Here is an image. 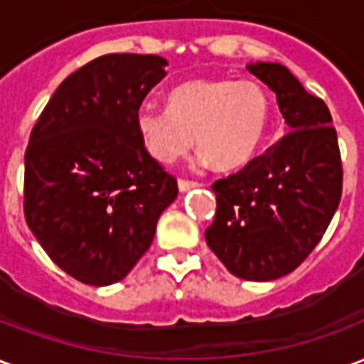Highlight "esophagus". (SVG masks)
Listing matches in <instances>:
<instances>
[{
  "label": "esophagus",
  "instance_id": "esophagus-1",
  "mask_svg": "<svg viewBox=\"0 0 364 364\" xmlns=\"http://www.w3.org/2000/svg\"><path fill=\"white\" fill-rule=\"evenodd\" d=\"M177 187H179V191H189L195 189V187H200V183L189 181V179H179V181H177Z\"/></svg>",
  "mask_w": 364,
  "mask_h": 364
}]
</instances>
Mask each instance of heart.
<instances>
[{"mask_svg":"<svg viewBox=\"0 0 364 364\" xmlns=\"http://www.w3.org/2000/svg\"><path fill=\"white\" fill-rule=\"evenodd\" d=\"M271 119L267 91L253 80L208 77L177 85L167 109L144 107L136 128L151 158L173 164L193 146L222 171L250 164L263 144Z\"/></svg>","mask_w":364,"mask_h":364,"instance_id":"b5f03b06","label":"heart"}]
</instances>
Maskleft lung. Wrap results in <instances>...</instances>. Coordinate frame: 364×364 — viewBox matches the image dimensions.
<instances>
[{"label":"left lung","mask_w":364,"mask_h":364,"mask_svg":"<svg viewBox=\"0 0 364 364\" xmlns=\"http://www.w3.org/2000/svg\"><path fill=\"white\" fill-rule=\"evenodd\" d=\"M247 70L274 91L287 134L214 181L216 214L205 237L232 274L273 281L292 273L326 234L341 200L343 167L328 105L281 64Z\"/></svg>","instance_id":"8db88e82"}]
</instances>
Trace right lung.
I'll return each instance as SVG.
<instances>
[{"instance_id":"right-lung-1","label":"right lung","mask_w":364,"mask_h":364,"mask_svg":"<svg viewBox=\"0 0 364 364\" xmlns=\"http://www.w3.org/2000/svg\"><path fill=\"white\" fill-rule=\"evenodd\" d=\"M167 60L105 54L68 75L36 120L25 151V220L75 281L124 279L151 245L177 181L136 128Z\"/></svg>"}]
</instances>
